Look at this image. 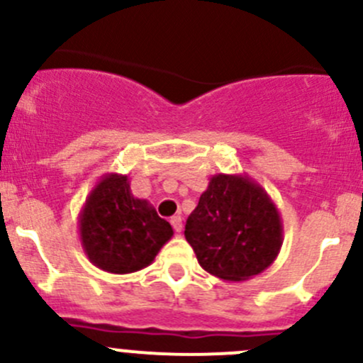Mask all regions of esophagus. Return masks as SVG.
I'll return each mask as SVG.
<instances>
[{"instance_id": "obj_1", "label": "esophagus", "mask_w": 363, "mask_h": 363, "mask_svg": "<svg viewBox=\"0 0 363 363\" xmlns=\"http://www.w3.org/2000/svg\"><path fill=\"white\" fill-rule=\"evenodd\" d=\"M170 223H172V226H174L175 232H177V233L182 232V218H181V216H174V218L170 219Z\"/></svg>"}]
</instances>
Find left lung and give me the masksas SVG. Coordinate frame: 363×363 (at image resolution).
Instances as JSON below:
<instances>
[{"mask_svg": "<svg viewBox=\"0 0 363 363\" xmlns=\"http://www.w3.org/2000/svg\"><path fill=\"white\" fill-rule=\"evenodd\" d=\"M200 267L223 281H246L269 269L283 246V221L250 175L216 174L184 230Z\"/></svg>", "mask_w": 363, "mask_h": 363, "instance_id": "left-lung-1", "label": "left lung"}]
</instances>
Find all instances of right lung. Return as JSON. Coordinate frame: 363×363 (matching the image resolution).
Here are the masks:
<instances>
[{"label":"right lung","mask_w":363,"mask_h":363,"mask_svg":"<svg viewBox=\"0 0 363 363\" xmlns=\"http://www.w3.org/2000/svg\"><path fill=\"white\" fill-rule=\"evenodd\" d=\"M79 235L94 267L130 274L151 265L174 230L147 200L131 195L128 175L105 174L80 211Z\"/></svg>","instance_id":"add662e5"}]
</instances>
